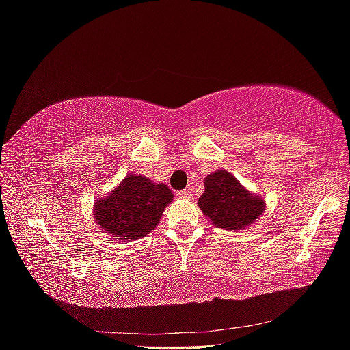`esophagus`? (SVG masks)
Returning <instances> with one entry per match:
<instances>
[{
	"label": "esophagus",
	"instance_id": "1",
	"mask_svg": "<svg viewBox=\"0 0 350 350\" xmlns=\"http://www.w3.org/2000/svg\"><path fill=\"white\" fill-rule=\"evenodd\" d=\"M178 196L181 197V198H187V200H189V198H193V193L189 191V189L187 188V189H183V191H179L178 193Z\"/></svg>",
	"mask_w": 350,
	"mask_h": 350
}]
</instances>
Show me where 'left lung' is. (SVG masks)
Here are the masks:
<instances>
[{
  "mask_svg": "<svg viewBox=\"0 0 350 350\" xmlns=\"http://www.w3.org/2000/svg\"><path fill=\"white\" fill-rule=\"evenodd\" d=\"M204 193L198 206L213 225L226 230H241L260 217L264 201L254 197L229 172L210 174L204 183Z\"/></svg>",
  "mask_w": 350,
  "mask_h": 350,
  "instance_id": "8db88e82",
  "label": "left lung"
}]
</instances>
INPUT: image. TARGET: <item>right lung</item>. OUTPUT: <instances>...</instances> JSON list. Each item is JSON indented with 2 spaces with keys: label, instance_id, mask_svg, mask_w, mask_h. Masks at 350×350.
Here are the masks:
<instances>
[{
  "label": "right lung",
  "instance_id": "obj_1",
  "mask_svg": "<svg viewBox=\"0 0 350 350\" xmlns=\"http://www.w3.org/2000/svg\"><path fill=\"white\" fill-rule=\"evenodd\" d=\"M172 201L165 184H154L143 175H130L113 191L94 203V217L105 234L129 241L149 235Z\"/></svg>",
  "mask_w": 350,
  "mask_h": 350
}]
</instances>
